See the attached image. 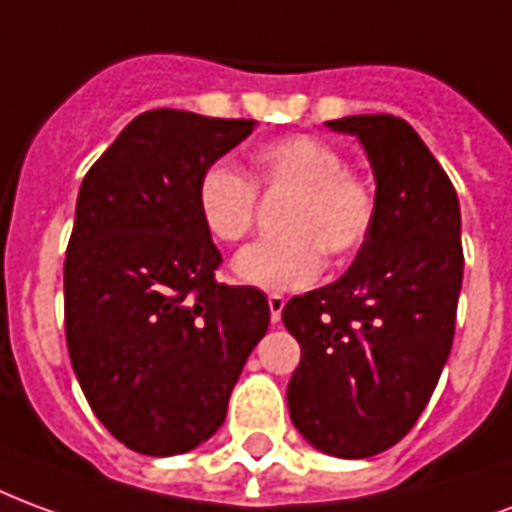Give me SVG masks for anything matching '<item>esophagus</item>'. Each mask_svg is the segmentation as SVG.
Instances as JSON below:
<instances>
[{
  "label": "esophagus",
  "instance_id": "esophagus-1",
  "mask_svg": "<svg viewBox=\"0 0 512 512\" xmlns=\"http://www.w3.org/2000/svg\"><path fill=\"white\" fill-rule=\"evenodd\" d=\"M267 305H270L272 324L281 322V313H283V305H286V300H283L281 294H270V297H267Z\"/></svg>",
  "mask_w": 512,
  "mask_h": 512
}]
</instances>
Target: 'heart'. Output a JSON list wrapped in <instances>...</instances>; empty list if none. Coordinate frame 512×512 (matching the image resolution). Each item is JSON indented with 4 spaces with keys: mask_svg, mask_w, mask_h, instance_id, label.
Returning a JSON list of instances; mask_svg holds the SVG:
<instances>
[{
    "mask_svg": "<svg viewBox=\"0 0 512 512\" xmlns=\"http://www.w3.org/2000/svg\"><path fill=\"white\" fill-rule=\"evenodd\" d=\"M256 188L289 193L281 237L256 242L234 259L237 281L289 292L319 278L324 253L352 259L376 220L371 182L349 171L341 149L308 133L272 138L253 152V182L229 163H212L196 182V212L212 240L242 242L256 220Z\"/></svg>",
    "mask_w": 512,
    "mask_h": 512,
    "instance_id": "b5f03b06",
    "label": "heart"
}]
</instances>
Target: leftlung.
I'll return each mask as SVG.
<instances>
[{
	"label": "left lung",
	"mask_w": 512,
	"mask_h": 512,
	"mask_svg": "<svg viewBox=\"0 0 512 512\" xmlns=\"http://www.w3.org/2000/svg\"><path fill=\"white\" fill-rule=\"evenodd\" d=\"M327 128L360 138L376 220L338 281L283 305L300 343L286 398L294 428L316 450L368 458L412 431L450 357L464 278L461 210L409 122L360 114Z\"/></svg>",
	"instance_id": "obj_1"
}]
</instances>
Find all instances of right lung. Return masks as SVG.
Wrapping results in <instances>:
<instances>
[{
	"label": "right lung",
	"instance_id": "obj_1",
	"mask_svg": "<svg viewBox=\"0 0 512 512\" xmlns=\"http://www.w3.org/2000/svg\"><path fill=\"white\" fill-rule=\"evenodd\" d=\"M253 128V119L144 111L78 190L67 352L92 412L136 453L179 455L207 442L267 333L264 292L215 281L220 251L196 212L201 171Z\"/></svg>",
	"mask_w": 512,
	"mask_h": 512
}]
</instances>
